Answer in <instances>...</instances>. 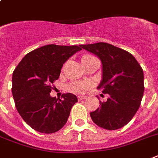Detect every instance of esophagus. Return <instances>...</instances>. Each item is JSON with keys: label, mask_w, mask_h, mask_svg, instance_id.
Instances as JSON below:
<instances>
[{"label": "esophagus", "mask_w": 158, "mask_h": 158, "mask_svg": "<svg viewBox=\"0 0 158 158\" xmlns=\"http://www.w3.org/2000/svg\"><path fill=\"white\" fill-rule=\"evenodd\" d=\"M86 98H87V96H84V95L78 96V99H79V100H83V99H85Z\"/></svg>", "instance_id": "34e87169"}]
</instances>
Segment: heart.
Returning a JSON list of instances; mask_svg holds the SVG:
<instances>
[{
    "instance_id": "obj_1",
    "label": "heart",
    "mask_w": 158,
    "mask_h": 158,
    "mask_svg": "<svg viewBox=\"0 0 158 158\" xmlns=\"http://www.w3.org/2000/svg\"><path fill=\"white\" fill-rule=\"evenodd\" d=\"M85 57H89V55H86V56H84L83 58ZM90 87V83L89 82H85V83H74V84H70V89L74 92H79L81 93L84 90H86L87 89Z\"/></svg>"
}]
</instances>
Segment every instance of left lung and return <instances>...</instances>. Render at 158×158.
Segmentation results:
<instances>
[{
	"instance_id": "obj_1",
	"label": "left lung",
	"mask_w": 158,
	"mask_h": 158,
	"mask_svg": "<svg viewBox=\"0 0 158 158\" xmlns=\"http://www.w3.org/2000/svg\"><path fill=\"white\" fill-rule=\"evenodd\" d=\"M81 47L101 60L102 79L98 89L108 94L107 101H99L100 108L90 113L93 122L107 130L121 128L140 107L144 92L143 69L133 55L108 43Z\"/></svg>"
}]
</instances>
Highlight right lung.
<instances>
[{"label":"right lung","mask_w":158,"mask_h":158,"mask_svg":"<svg viewBox=\"0 0 158 158\" xmlns=\"http://www.w3.org/2000/svg\"><path fill=\"white\" fill-rule=\"evenodd\" d=\"M77 45L47 44L28 53L12 75V94L23 120L37 132L53 133L64 126L78 98L67 93L62 99L50 96L64 64L79 50Z\"/></svg>","instance_id":"add662e5"}]
</instances>
